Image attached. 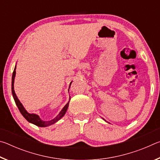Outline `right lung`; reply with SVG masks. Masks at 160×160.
I'll return each instance as SVG.
<instances>
[{
	"label": "right lung",
	"mask_w": 160,
	"mask_h": 160,
	"mask_svg": "<svg viewBox=\"0 0 160 160\" xmlns=\"http://www.w3.org/2000/svg\"><path fill=\"white\" fill-rule=\"evenodd\" d=\"M15 69H16V66H15V68L14 69V71H13V72H12V94L13 98H14L16 105H17V107H18V109H19V110H20V112L22 113V115L25 118L26 120L28 121L29 122H30L34 124V125L39 126V127H46V126L52 125V124L55 123L56 122H57L58 120H60V119L64 116L65 113H66V111L68 109V107L69 102L67 103L66 106L63 107V109L61 110V112L59 113V114L56 116L55 118H53V120L49 121H42L38 115L34 114V113H29L28 112H27V111L25 109V108H24V107L22 106V104H21V102L19 101V99H18V97H17V96H16V94L15 93L14 80H15V73H16ZM71 83L72 82H70V85H71Z\"/></svg>",
	"instance_id": "1"
}]
</instances>
